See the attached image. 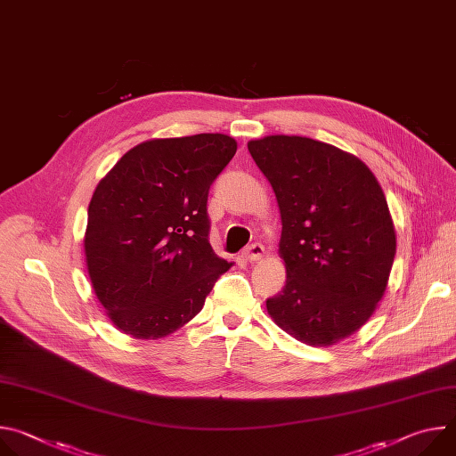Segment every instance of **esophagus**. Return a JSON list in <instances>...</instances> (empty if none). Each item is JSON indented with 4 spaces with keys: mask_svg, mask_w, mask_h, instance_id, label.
<instances>
[{
    "mask_svg": "<svg viewBox=\"0 0 456 456\" xmlns=\"http://www.w3.org/2000/svg\"><path fill=\"white\" fill-rule=\"evenodd\" d=\"M264 254H265V247L262 243H252L245 248L243 257L252 264V262H259V259L264 257Z\"/></svg>",
    "mask_w": 456,
    "mask_h": 456,
    "instance_id": "obj_1",
    "label": "esophagus"
}]
</instances>
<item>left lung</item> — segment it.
<instances>
[{"label": "left lung", "instance_id": "1", "mask_svg": "<svg viewBox=\"0 0 456 456\" xmlns=\"http://www.w3.org/2000/svg\"><path fill=\"white\" fill-rule=\"evenodd\" d=\"M281 216L283 290L267 299L281 330L332 346L373 315L392 273L397 236L382 187L355 155L297 135L247 144Z\"/></svg>", "mask_w": 456, "mask_h": 456}]
</instances>
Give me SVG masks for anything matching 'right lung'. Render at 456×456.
<instances>
[{
    "instance_id": "obj_1",
    "label": "right lung",
    "mask_w": 456,
    "mask_h": 456,
    "mask_svg": "<svg viewBox=\"0 0 456 456\" xmlns=\"http://www.w3.org/2000/svg\"><path fill=\"white\" fill-rule=\"evenodd\" d=\"M236 148L224 134L151 139L124 153L97 183L85 259L120 332L134 339L176 332L232 267L208 240V194Z\"/></svg>"
}]
</instances>
